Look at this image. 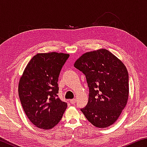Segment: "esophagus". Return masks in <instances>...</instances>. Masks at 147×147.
<instances>
[{"label": "esophagus", "mask_w": 147, "mask_h": 147, "mask_svg": "<svg viewBox=\"0 0 147 147\" xmlns=\"http://www.w3.org/2000/svg\"><path fill=\"white\" fill-rule=\"evenodd\" d=\"M76 100L75 98H73V99H72V100H70V102L72 104H74L76 103Z\"/></svg>", "instance_id": "1"}]
</instances>
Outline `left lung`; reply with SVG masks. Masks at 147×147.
<instances>
[{"mask_svg":"<svg viewBox=\"0 0 147 147\" xmlns=\"http://www.w3.org/2000/svg\"><path fill=\"white\" fill-rule=\"evenodd\" d=\"M74 66L85 74L89 89L87 106L81 109L86 119L97 128H107L117 120L129 96L126 66L108 50L84 53Z\"/></svg>","mask_w":147,"mask_h":147,"instance_id":"8db88e82","label":"left lung"}]
</instances>
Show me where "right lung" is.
Instances as JSON below:
<instances>
[{"instance_id":"obj_1","label":"right lung","mask_w":147,"mask_h":147,"mask_svg":"<svg viewBox=\"0 0 147 147\" xmlns=\"http://www.w3.org/2000/svg\"><path fill=\"white\" fill-rule=\"evenodd\" d=\"M69 54L38 53L27 64L18 92L24 112L36 127L50 130L58 124L67 107L58 98V77Z\"/></svg>"}]
</instances>
